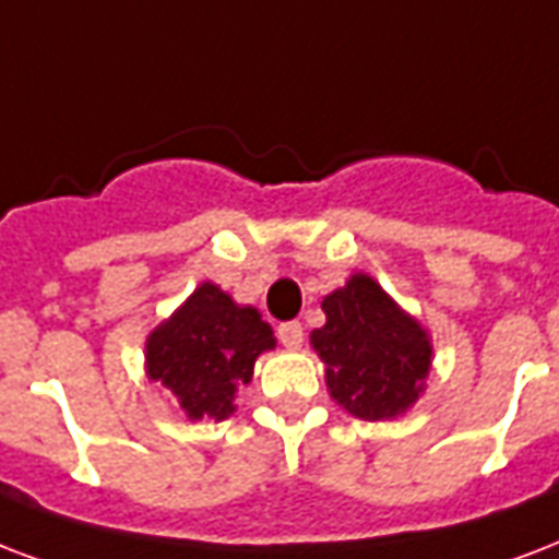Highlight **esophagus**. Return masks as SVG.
<instances>
[{"label": "esophagus", "mask_w": 559, "mask_h": 559, "mask_svg": "<svg viewBox=\"0 0 559 559\" xmlns=\"http://www.w3.org/2000/svg\"><path fill=\"white\" fill-rule=\"evenodd\" d=\"M301 336H305V331H301L298 322H284V325H278V340L287 348L301 346Z\"/></svg>", "instance_id": "obj_1"}]
</instances>
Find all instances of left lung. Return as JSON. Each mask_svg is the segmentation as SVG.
Masks as SVG:
<instances>
[{
  "instance_id": "8db88e82",
  "label": "left lung",
  "mask_w": 559,
  "mask_h": 559,
  "mask_svg": "<svg viewBox=\"0 0 559 559\" xmlns=\"http://www.w3.org/2000/svg\"><path fill=\"white\" fill-rule=\"evenodd\" d=\"M322 310L325 325L310 334V346L325 364L331 399L366 421L407 411L431 372L428 331L364 272L322 298Z\"/></svg>"
}]
</instances>
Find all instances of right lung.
I'll return each mask as SVG.
<instances>
[{
    "mask_svg": "<svg viewBox=\"0 0 559 559\" xmlns=\"http://www.w3.org/2000/svg\"><path fill=\"white\" fill-rule=\"evenodd\" d=\"M275 348L272 328L254 308L204 281L146 340V374L176 395L187 419L223 421L234 393L251 381L254 360Z\"/></svg>",
    "mask_w": 559,
    "mask_h": 559,
    "instance_id": "obj_1",
    "label": "right lung"
}]
</instances>
